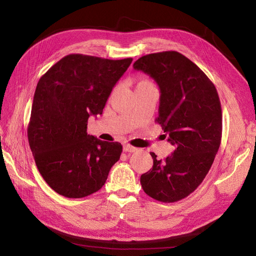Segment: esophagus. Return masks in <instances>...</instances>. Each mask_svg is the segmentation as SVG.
<instances>
[{"label": "esophagus", "mask_w": 256, "mask_h": 256, "mask_svg": "<svg viewBox=\"0 0 256 256\" xmlns=\"http://www.w3.org/2000/svg\"><path fill=\"white\" fill-rule=\"evenodd\" d=\"M124 150H125L126 152H134L138 150V148H136V147L131 146L129 144H126V145H124Z\"/></svg>", "instance_id": "1"}]
</instances>
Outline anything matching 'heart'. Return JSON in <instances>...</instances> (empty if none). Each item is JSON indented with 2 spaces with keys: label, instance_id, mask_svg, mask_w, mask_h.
I'll return each mask as SVG.
<instances>
[{
  "label": "heart",
  "instance_id": "obj_1",
  "mask_svg": "<svg viewBox=\"0 0 256 256\" xmlns=\"http://www.w3.org/2000/svg\"><path fill=\"white\" fill-rule=\"evenodd\" d=\"M141 83H142V82H141Z\"/></svg>",
  "mask_w": 256,
  "mask_h": 256
}]
</instances>
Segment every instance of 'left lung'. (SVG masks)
I'll return each instance as SVG.
<instances>
[{
	"instance_id": "obj_1",
	"label": "left lung",
	"mask_w": 256,
	"mask_h": 256,
	"mask_svg": "<svg viewBox=\"0 0 256 256\" xmlns=\"http://www.w3.org/2000/svg\"><path fill=\"white\" fill-rule=\"evenodd\" d=\"M134 68L148 74L158 84V118L174 145L171 156L157 159L141 175L144 192L164 203L188 196L204 180L221 143L222 112L214 83L200 69L176 51L147 54Z\"/></svg>"
}]
</instances>
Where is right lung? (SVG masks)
Listing matches in <instances>:
<instances>
[{
    "label": "right lung",
    "mask_w": 256,
    "mask_h": 256,
    "mask_svg": "<svg viewBox=\"0 0 256 256\" xmlns=\"http://www.w3.org/2000/svg\"><path fill=\"white\" fill-rule=\"evenodd\" d=\"M131 62L69 54L38 81L28 138L38 171L58 194L80 198L97 192L120 160V143L99 140L86 129Z\"/></svg>",
    "instance_id": "obj_1"
}]
</instances>
